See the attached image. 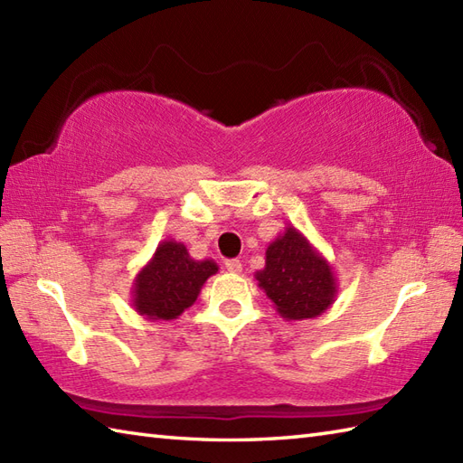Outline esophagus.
<instances>
[{
  "label": "esophagus",
  "instance_id": "1",
  "mask_svg": "<svg viewBox=\"0 0 463 463\" xmlns=\"http://www.w3.org/2000/svg\"><path fill=\"white\" fill-rule=\"evenodd\" d=\"M224 267H226V270L232 272V274H241V272H242V262H241V260H237V259L226 260V262H224Z\"/></svg>",
  "mask_w": 463,
  "mask_h": 463
}]
</instances>
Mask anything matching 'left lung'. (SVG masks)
<instances>
[{"mask_svg": "<svg viewBox=\"0 0 463 463\" xmlns=\"http://www.w3.org/2000/svg\"><path fill=\"white\" fill-rule=\"evenodd\" d=\"M254 279L288 322L320 317L338 294L330 262L292 224L269 244L264 269Z\"/></svg>", "mask_w": 463, "mask_h": 463, "instance_id": "obj_1", "label": "left lung"}]
</instances>
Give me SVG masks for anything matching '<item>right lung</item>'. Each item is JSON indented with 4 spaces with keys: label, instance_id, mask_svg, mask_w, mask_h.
<instances>
[{
    "label": "right lung",
    "instance_id": "obj_1",
    "mask_svg": "<svg viewBox=\"0 0 463 463\" xmlns=\"http://www.w3.org/2000/svg\"><path fill=\"white\" fill-rule=\"evenodd\" d=\"M216 272L214 260H194L183 242L166 239L133 280V308L153 322L179 318Z\"/></svg>",
    "mask_w": 463,
    "mask_h": 463
}]
</instances>
